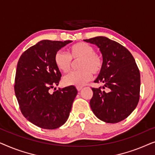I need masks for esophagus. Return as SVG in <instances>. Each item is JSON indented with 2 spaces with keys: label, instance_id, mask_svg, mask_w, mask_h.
Listing matches in <instances>:
<instances>
[{
  "label": "esophagus",
  "instance_id": "1",
  "mask_svg": "<svg viewBox=\"0 0 155 155\" xmlns=\"http://www.w3.org/2000/svg\"><path fill=\"white\" fill-rule=\"evenodd\" d=\"M76 88H77L78 91H80V90H81L82 89V86H78Z\"/></svg>",
  "mask_w": 155,
  "mask_h": 155
}]
</instances>
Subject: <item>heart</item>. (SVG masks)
Here are the masks:
<instances>
[{
    "label": "heart",
    "instance_id": "obj_1",
    "mask_svg": "<svg viewBox=\"0 0 155 155\" xmlns=\"http://www.w3.org/2000/svg\"><path fill=\"white\" fill-rule=\"evenodd\" d=\"M72 60L79 61V71L72 72L63 79L68 86H82L91 80L92 73L97 75L101 71L104 65L102 56L95 52L94 48L85 42H80L69 48L68 54L59 50L55 54L54 63L63 73H68L71 68Z\"/></svg>",
    "mask_w": 155,
    "mask_h": 155
}]
</instances>
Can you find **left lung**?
I'll list each match as a JSON object with an SVG mask.
<instances>
[{
    "label": "left lung",
    "instance_id": "obj_1",
    "mask_svg": "<svg viewBox=\"0 0 155 155\" xmlns=\"http://www.w3.org/2000/svg\"><path fill=\"white\" fill-rule=\"evenodd\" d=\"M84 41L98 46L104 60L102 70L94 82H103L104 86L92 88L91 109L106 123L121 121L132 113L140 99V74L135 59L126 47L107 37H96ZM106 87L109 93L101 89Z\"/></svg>",
    "mask_w": 155,
    "mask_h": 155
}]
</instances>
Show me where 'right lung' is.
<instances>
[{"instance_id":"right-lung-1","label":"right lung","mask_w":155,"mask_h":155,"mask_svg":"<svg viewBox=\"0 0 155 155\" xmlns=\"http://www.w3.org/2000/svg\"><path fill=\"white\" fill-rule=\"evenodd\" d=\"M72 41L42 40L21 55L17 65L15 93L22 115L35 126L56 129L66 122L78 94L74 86L60 89L61 73L54 63L55 54ZM56 89V88H54Z\"/></svg>"}]
</instances>
